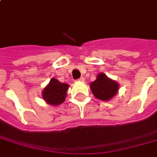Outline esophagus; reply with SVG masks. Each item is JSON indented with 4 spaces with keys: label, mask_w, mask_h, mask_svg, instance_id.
I'll list each match as a JSON object with an SVG mask.
<instances>
[{
    "label": "esophagus",
    "mask_w": 157,
    "mask_h": 157,
    "mask_svg": "<svg viewBox=\"0 0 157 157\" xmlns=\"http://www.w3.org/2000/svg\"><path fill=\"white\" fill-rule=\"evenodd\" d=\"M78 81H85V78H84V77H81V78L79 79Z\"/></svg>",
    "instance_id": "34e87169"
}]
</instances>
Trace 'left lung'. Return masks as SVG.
Here are the masks:
<instances>
[{
    "label": "left lung",
    "instance_id": "1",
    "mask_svg": "<svg viewBox=\"0 0 157 157\" xmlns=\"http://www.w3.org/2000/svg\"><path fill=\"white\" fill-rule=\"evenodd\" d=\"M90 86L94 96L102 101L111 100L119 90V84L103 72L98 74L95 81L91 82Z\"/></svg>",
    "mask_w": 157,
    "mask_h": 157
}]
</instances>
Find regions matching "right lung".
Returning <instances> with one entry per match:
<instances>
[{
	"label": "right lung",
	"mask_w": 157,
	"mask_h": 157,
	"mask_svg": "<svg viewBox=\"0 0 157 157\" xmlns=\"http://www.w3.org/2000/svg\"><path fill=\"white\" fill-rule=\"evenodd\" d=\"M68 88L69 85L61 83L57 79L52 78L42 90V98L48 104L58 106L65 101Z\"/></svg>",
	"instance_id": "obj_1"
}]
</instances>
